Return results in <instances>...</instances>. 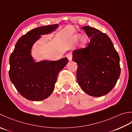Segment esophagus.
I'll return each mask as SVG.
<instances>
[{
	"instance_id": "1",
	"label": "esophagus",
	"mask_w": 132,
	"mask_h": 132,
	"mask_svg": "<svg viewBox=\"0 0 132 132\" xmlns=\"http://www.w3.org/2000/svg\"><path fill=\"white\" fill-rule=\"evenodd\" d=\"M67 57H68V60L69 61H71L72 60V53H68V54L67 55Z\"/></svg>"
}]
</instances>
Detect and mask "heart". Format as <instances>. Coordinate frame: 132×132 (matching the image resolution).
I'll return each instance as SVG.
<instances>
[{
	"label": "heart",
	"instance_id": "b5f03b06",
	"mask_svg": "<svg viewBox=\"0 0 132 132\" xmlns=\"http://www.w3.org/2000/svg\"><path fill=\"white\" fill-rule=\"evenodd\" d=\"M79 38H80V36L79 35H76V36H75V40H77L79 39ZM85 43H86V39L84 37V38H82V40H81V46L83 47L85 44Z\"/></svg>",
	"mask_w": 132,
	"mask_h": 132
}]
</instances>
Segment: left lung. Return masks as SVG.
<instances>
[{
	"instance_id": "obj_1",
	"label": "left lung",
	"mask_w": 132,
	"mask_h": 132,
	"mask_svg": "<svg viewBox=\"0 0 132 132\" xmlns=\"http://www.w3.org/2000/svg\"><path fill=\"white\" fill-rule=\"evenodd\" d=\"M90 42L87 47L73 51L72 60L77 64L78 84L88 95L100 97L108 93L121 73L120 57L111 39L95 28H82Z\"/></svg>"
}]
</instances>
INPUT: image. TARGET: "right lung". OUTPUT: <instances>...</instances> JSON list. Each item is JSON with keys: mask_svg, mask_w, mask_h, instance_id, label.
Returning <instances> with one entry per match:
<instances>
[{"mask_svg": "<svg viewBox=\"0 0 132 132\" xmlns=\"http://www.w3.org/2000/svg\"><path fill=\"white\" fill-rule=\"evenodd\" d=\"M57 27V24L41 26L28 32L18 40L10 55V80L27 100L37 101L48 97L54 89L58 73L68 62V58L64 57L35 63L31 56L32 45L40 35L50 33Z\"/></svg>", "mask_w": 132, "mask_h": 132, "instance_id": "add662e5", "label": "right lung"}]
</instances>
